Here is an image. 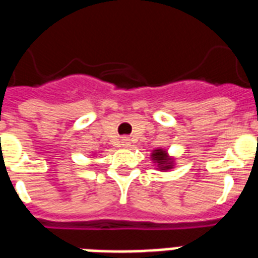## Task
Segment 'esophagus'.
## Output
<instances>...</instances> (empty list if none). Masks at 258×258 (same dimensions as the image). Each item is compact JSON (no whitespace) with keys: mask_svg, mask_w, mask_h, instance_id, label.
<instances>
[{"mask_svg":"<svg viewBox=\"0 0 258 258\" xmlns=\"http://www.w3.org/2000/svg\"><path fill=\"white\" fill-rule=\"evenodd\" d=\"M121 146H123V147H128L130 146V139H128V138H123V139H121Z\"/></svg>","mask_w":258,"mask_h":258,"instance_id":"obj_1","label":"esophagus"}]
</instances>
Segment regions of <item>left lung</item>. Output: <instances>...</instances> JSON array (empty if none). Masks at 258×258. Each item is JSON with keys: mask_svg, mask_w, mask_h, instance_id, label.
Here are the masks:
<instances>
[{"mask_svg": "<svg viewBox=\"0 0 258 258\" xmlns=\"http://www.w3.org/2000/svg\"><path fill=\"white\" fill-rule=\"evenodd\" d=\"M151 158L154 161L155 164L158 165V168L161 170H168V169L173 168V160L169 158V155L166 154V151L162 150V149H157V150L153 151L151 154Z\"/></svg>", "mask_w": 258, "mask_h": 258, "instance_id": "left-lung-1", "label": "left lung"}]
</instances>
